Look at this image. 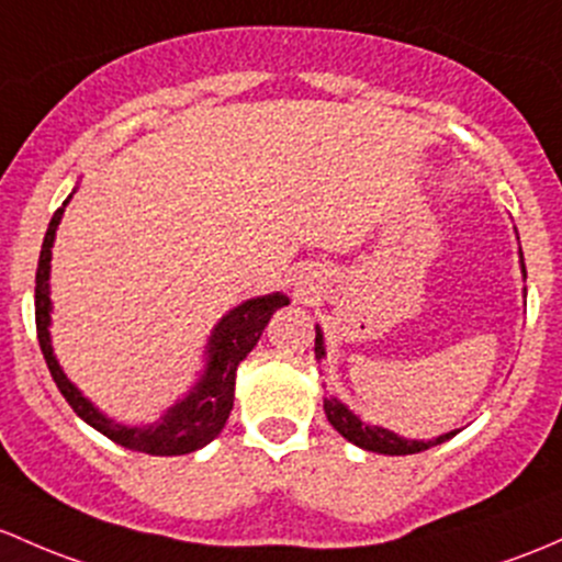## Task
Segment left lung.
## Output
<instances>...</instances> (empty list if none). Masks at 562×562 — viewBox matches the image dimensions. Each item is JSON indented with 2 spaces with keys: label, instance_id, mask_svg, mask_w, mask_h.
Segmentation results:
<instances>
[{
  "label": "left lung",
  "instance_id": "left-lung-1",
  "mask_svg": "<svg viewBox=\"0 0 562 562\" xmlns=\"http://www.w3.org/2000/svg\"><path fill=\"white\" fill-rule=\"evenodd\" d=\"M519 269H522V280H525L528 274H525L522 250H519ZM315 358L317 360L326 358V339H323L321 326H315ZM323 409H326L328 423L334 425V428L339 430L347 441H352V445L360 447V450H366V452L415 454V452L430 450V447L441 445V441L452 439V436L458 434V430H450V434H441V436H436V439H404V436H398L395 430H387V428H382V425H369L366 420H360L356 412H352L345 401L336 398V395H326V398H323Z\"/></svg>",
  "mask_w": 562,
  "mask_h": 562
}]
</instances>
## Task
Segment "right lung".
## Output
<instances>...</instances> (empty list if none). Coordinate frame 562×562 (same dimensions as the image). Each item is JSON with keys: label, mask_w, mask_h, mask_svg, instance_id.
<instances>
[{"label": "right lung", "mask_w": 562, "mask_h": 562, "mask_svg": "<svg viewBox=\"0 0 562 562\" xmlns=\"http://www.w3.org/2000/svg\"><path fill=\"white\" fill-rule=\"evenodd\" d=\"M75 193V191H72ZM67 202L58 206L47 226L43 250H40L37 263V288H34V317H37V339L43 347V356L47 369H50L53 382H56L67 404L78 412L80 420H86L99 434H104L115 445L126 447V450L145 452V454H188L202 450L210 445L226 425L228 415L234 409V385H236V369L247 352L258 345L263 328L269 326L271 315L280 306L291 304L285 293L274 291L266 296H256L241 301L239 306L228 310L221 321L212 328L210 339L204 347V369L199 371V380L188 390L182 398H177L164 417L156 423L126 425L117 423L112 417L99 412V406L91 398L82 395V390L64 374L61 363H58L56 352H53L50 341V258H53V241H56L58 223H61Z\"/></svg>", "instance_id": "right-lung-1"}]
</instances>
